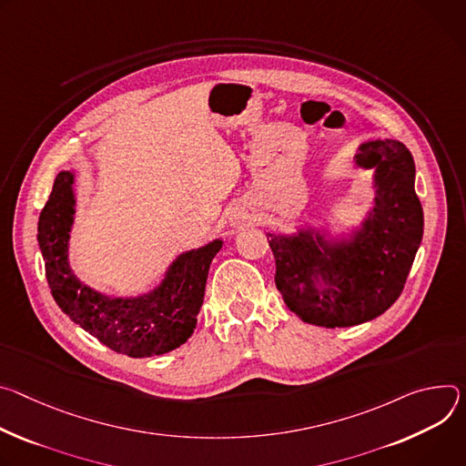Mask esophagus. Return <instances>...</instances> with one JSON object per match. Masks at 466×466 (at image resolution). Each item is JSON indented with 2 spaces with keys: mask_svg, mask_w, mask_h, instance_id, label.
<instances>
[{
  "mask_svg": "<svg viewBox=\"0 0 466 466\" xmlns=\"http://www.w3.org/2000/svg\"><path fill=\"white\" fill-rule=\"evenodd\" d=\"M251 218H253V215H249L248 211H244V213L238 215V222H251Z\"/></svg>",
  "mask_w": 466,
  "mask_h": 466,
  "instance_id": "esophagus-1",
  "label": "esophagus"
}]
</instances>
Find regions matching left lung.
<instances>
[{
	"label": "left lung",
	"mask_w": 466,
	"mask_h": 466,
	"mask_svg": "<svg viewBox=\"0 0 466 466\" xmlns=\"http://www.w3.org/2000/svg\"><path fill=\"white\" fill-rule=\"evenodd\" d=\"M355 165L374 170V207L346 238L319 229L267 233L276 287L303 322L350 328L369 322L398 299L422 242L424 211L415 192V161L398 140L359 146Z\"/></svg>",
	"instance_id": "obj_1"
}]
</instances>
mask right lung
<instances>
[{"instance_id":"obj_1","label":"right lung","mask_w":466,"mask_h":466,"mask_svg":"<svg viewBox=\"0 0 466 466\" xmlns=\"http://www.w3.org/2000/svg\"><path fill=\"white\" fill-rule=\"evenodd\" d=\"M74 181V172L66 170L56 177L38 218L36 238L54 299L70 320L118 353L151 357L179 348L196 329L207 274L224 242L217 238L177 255L149 292L126 298L101 294L81 283L68 263Z\"/></svg>"}]
</instances>
